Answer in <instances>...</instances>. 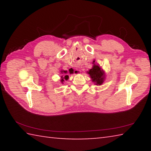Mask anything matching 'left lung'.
I'll use <instances>...</instances> for the list:
<instances>
[{"instance_id":"obj_1","label":"left lung","mask_w":151,"mask_h":151,"mask_svg":"<svg viewBox=\"0 0 151 151\" xmlns=\"http://www.w3.org/2000/svg\"><path fill=\"white\" fill-rule=\"evenodd\" d=\"M93 63H94V61H93ZM88 74L90 75L93 81L96 83V85H101V84H103L104 81L103 73L99 65H94L93 67L89 70Z\"/></svg>"}]
</instances>
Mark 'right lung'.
Returning a JSON list of instances; mask_svg holds the SVG:
<instances>
[{"instance_id": "add662e5", "label": "right lung", "mask_w": 151, "mask_h": 151, "mask_svg": "<svg viewBox=\"0 0 151 151\" xmlns=\"http://www.w3.org/2000/svg\"><path fill=\"white\" fill-rule=\"evenodd\" d=\"M62 73H67V71H66V70H63V71H62ZM70 74L73 73V72H70ZM61 78H62V80H61V82H62V83H63V82L64 81V79H65L66 81L67 80V79L68 78V75H65V76H64V77H63V76H62V77H61Z\"/></svg>"}]
</instances>
